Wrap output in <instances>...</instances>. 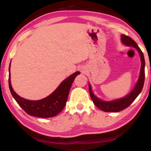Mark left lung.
Returning a JSON list of instances; mask_svg holds the SVG:
<instances>
[{"label":"left lung","instance_id":"1","mask_svg":"<svg viewBox=\"0 0 151 151\" xmlns=\"http://www.w3.org/2000/svg\"><path fill=\"white\" fill-rule=\"evenodd\" d=\"M122 42L124 44L127 45V46L130 47H133L139 51L140 58H141V61H142V66H141V69H140V75L139 80L137 82L135 88H133V90L131 92V93H129L128 96H125L124 98L119 99V100L111 101V102H104V101L100 100V99H98L97 97H96L93 93L91 91V87L89 84L88 85V88H89V93L90 96L93 102L95 104V105L98 107V109H100V110L105 112H119L123 109L127 108L128 106H129L131 104V103L135 100V98L139 96V94L141 93L142 88H143L144 84V79H145V60H144V54L141 51V49L138 45H137L135 41H134L131 38H130L129 36H126V35L122 34Z\"/></svg>","mask_w":151,"mask_h":151}]
</instances>
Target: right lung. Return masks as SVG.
<instances>
[{
  "instance_id": "add662e5",
  "label": "right lung",
  "mask_w": 151,
  "mask_h": 151,
  "mask_svg": "<svg viewBox=\"0 0 151 151\" xmlns=\"http://www.w3.org/2000/svg\"><path fill=\"white\" fill-rule=\"evenodd\" d=\"M11 64V63H10ZM9 87L10 92L19 106L32 116L47 118L55 116L61 112L67 102L68 96L76 76L80 72H76L64 80L50 96L40 100H28L20 97L13 90L10 81V65L9 67Z\"/></svg>"
}]
</instances>
